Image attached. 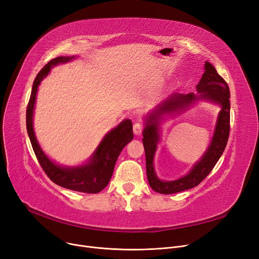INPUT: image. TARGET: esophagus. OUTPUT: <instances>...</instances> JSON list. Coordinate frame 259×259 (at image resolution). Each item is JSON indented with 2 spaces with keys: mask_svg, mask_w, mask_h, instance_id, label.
Returning <instances> with one entry per match:
<instances>
[{
  "mask_svg": "<svg viewBox=\"0 0 259 259\" xmlns=\"http://www.w3.org/2000/svg\"><path fill=\"white\" fill-rule=\"evenodd\" d=\"M144 130V125L141 124V122H135L133 125V132L135 135H140Z\"/></svg>",
  "mask_w": 259,
  "mask_h": 259,
  "instance_id": "34e87169",
  "label": "esophagus"
}]
</instances>
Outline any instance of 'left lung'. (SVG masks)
<instances>
[{"label":"left lung","mask_w":259,"mask_h":259,"mask_svg":"<svg viewBox=\"0 0 259 259\" xmlns=\"http://www.w3.org/2000/svg\"><path fill=\"white\" fill-rule=\"evenodd\" d=\"M196 90L199 94L173 93L160 103L155 111L147 119L144 129L143 144L146 154V170L149 185L157 193L173 194L185 191L199 185L212 171L221 158L228 143L230 133V90L226 80L217 73L215 67L206 62L205 73L202 74ZM198 99H207L222 106V110L217 123L213 139L206 153L184 178L172 182H164L157 179L153 167V158L159 140V117L166 113L183 110L189 104Z\"/></svg>","instance_id":"8db88e82"}]
</instances>
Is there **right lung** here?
Instances as JSON below:
<instances>
[{"label":"right lung","instance_id":"right-lung-1","mask_svg":"<svg viewBox=\"0 0 259 259\" xmlns=\"http://www.w3.org/2000/svg\"><path fill=\"white\" fill-rule=\"evenodd\" d=\"M74 57H59L47 63L34 78L30 99L26 110V127L40 167L48 178L63 188L84 193H99L108 185L113 174L116 159L124 147L132 141L133 131L130 119H125L109 132L90 157L88 164L79 167L66 168L51 161L37 144L33 131V109L37 87L50 71L52 66L69 62Z\"/></svg>","mask_w":259,"mask_h":259}]
</instances>
